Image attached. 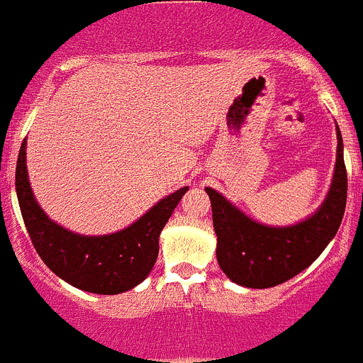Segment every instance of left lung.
I'll use <instances>...</instances> for the list:
<instances>
[{
  "instance_id": "8db88e82",
  "label": "left lung",
  "mask_w": 363,
  "mask_h": 363,
  "mask_svg": "<svg viewBox=\"0 0 363 363\" xmlns=\"http://www.w3.org/2000/svg\"><path fill=\"white\" fill-rule=\"evenodd\" d=\"M335 177L324 204L296 226L269 228L251 220L215 189L206 188L217 233V260L233 282L255 289L273 287L311 266L340 228L347 202L344 143L336 128Z\"/></svg>"
}]
</instances>
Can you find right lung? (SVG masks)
Returning <instances> with one entry per match:
<instances>
[{"label":"right lung","instance_id":"add662e5","mask_svg":"<svg viewBox=\"0 0 363 363\" xmlns=\"http://www.w3.org/2000/svg\"><path fill=\"white\" fill-rule=\"evenodd\" d=\"M23 141L16 166V191L28 237L45 264L65 282L97 295L128 291L148 277L159 255V235L188 188L153 206L126 230L83 237L52 222L32 195Z\"/></svg>","mask_w":363,"mask_h":363}]
</instances>
